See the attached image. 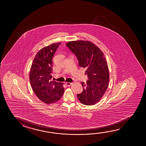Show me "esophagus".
Returning a JSON list of instances; mask_svg holds the SVG:
<instances>
[{
    "label": "esophagus",
    "mask_w": 146,
    "mask_h": 146,
    "mask_svg": "<svg viewBox=\"0 0 146 146\" xmlns=\"http://www.w3.org/2000/svg\"><path fill=\"white\" fill-rule=\"evenodd\" d=\"M72 83H70V82H66V85L67 86H70L72 85Z\"/></svg>",
    "instance_id": "1"
}]
</instances>
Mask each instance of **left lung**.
<instances>
[{"label":"left lung","mask_w":146,"mask_h":146,"mask_svg":"<svg viewBox=\"0 0 146 146\" xmlns=\"http://www.w3.org/2000/svg\"><path fill=\"white\" fill-rule=\"evenodd\" d=\"M66 45L76 55L81 67L86 68V83L81 82L83 92L77 94L81 103L93 105L100 101L108 88L109 72L106 58L102 51L89 41L78 40Z\"/></svg>","instance_id":"1"}]
</instances>
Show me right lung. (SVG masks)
Here are the masks:
<instances>
[{"instance_id": "right-lung-1", "label": "right lung", "mask_w": 146, "mask_h": 146, "mask_svg": "<svg viewBox=\"0 0 146 146\" xmlns=\"http://www.w3.org/2000/svg\"><path fill=\"white\" fill-rule=\"evenodd\" d=\"M61 42L51 44L39 50L34 57L29 73L30 84L42 102L50 104L60 100L64 93L63 83L51 81L53 57Z\"/></svg>"}]
</instances>
